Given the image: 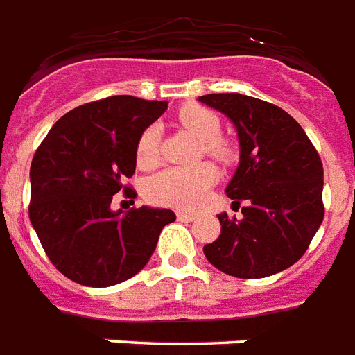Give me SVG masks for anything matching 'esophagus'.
Listing matches in <instances>:
<instances>
[{
    "label": "esophagus",
    "mask_w": 355,
    "mask_h": 355,
    "mask_svg": "<svg viewBox=\"0 0 355 355\" xmlns=\"http://www.w3.org/2000/svg\"><path fill=\"white\" fill-rule=\"evenodd\" d=\"M175 216H178V220H180V222H187V223L194 222V220H196V216H194V214H192V212H183V211H181V212H178Z\"/></svg>",
    "instance_id": "34e87169"
}]
</instances>
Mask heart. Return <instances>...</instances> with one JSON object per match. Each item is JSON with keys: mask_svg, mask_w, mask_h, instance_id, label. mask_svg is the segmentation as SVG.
<instances>
[{"mask_svg": "<svg viewBox=\"0 0 355 355\" xmlns=\"http://www.w3.org/2000/svg\"><path fill=\"white\" fill-rule=\"evenodd\" d=\"M178 121L196 137L203 141L205 154L218 161L232 157L231 144L220 139V119L203 106H185L178 113ZM161 157V130L157 124L144 128L135 146V159L141 168H154ZM218 174L212 164H198L192 168H166L148 180L144 187L146 200L157 205L196 209L205 200L207 192L216 183Z\"/></svg>", "mask_w": 355, "mask_h": 355, "instance_id": "heart-1", "label": "heart"}]
</instances>
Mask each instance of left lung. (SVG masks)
Here are the masks:
<instances>
[{
    "label": "left lung",
    "instance_id": "left-lung-1",
    "mask_svg": "<svg viewBox=\"0 0 355 355\" xmlns=\"http://www.w3.org/2000/svg\"><path fill=\"white\" fill-rule=\"evenodd\" d=\"M236 128L240 163L225 187L242 220L218 214L222 234L207 260L238 279H263L293 266L321 227L322 163L290 113L240 93L198 97Z\"/></svg>",
    "mask_w": 355,
    "mask_h": 355
}]
</instances>
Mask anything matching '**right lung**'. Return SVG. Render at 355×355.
Wrapping results in <instances>:
<instances>
[{"label":"right lung","instance_id":"1","mask_svg":"<svg viewBox=\"0 0 355 355\" xmlns=\"http://www.w3.org/2000/svg\"><path fill=\"white\" fill-rule=\"evenodd\" d=\"M166 101L115 95L65 113L31 163L29 218L40 243L64 277L89 288L132 279L155 251L170 209L112 211L113 196L135 172V146Z\"/></svg>","mask_w":355,"mask_h":355}]
</instances>
